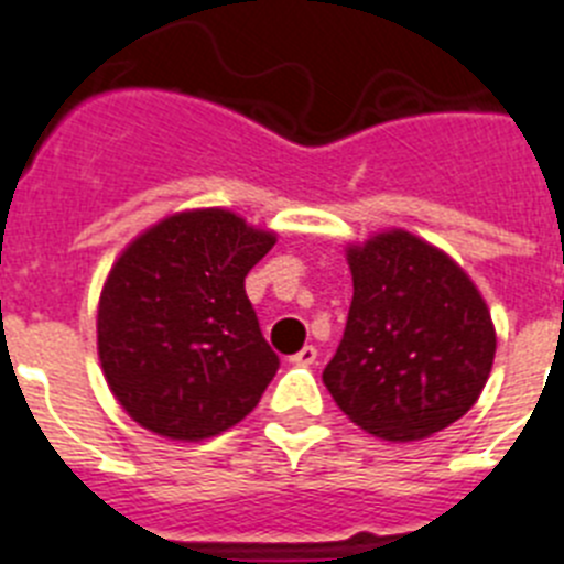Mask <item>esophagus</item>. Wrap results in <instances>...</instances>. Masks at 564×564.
Segmentation results:
<instances>
[{
	"label": "esophagus",
	"instance_id": "34e87169",
	"mask_svg": "<svg viewBox=\"0 0 564 564\" xmlns=\"http://www.w3.org/2000/svg\"><path fill=\"white\" fill-rule=\"evenodd\" d=\"M315 358H318V349L312 347V344H306L304 349H297V352L292 355L290 361L295 364V367H310V364H315Z\"/></svg>",
	"mask_w": 564,
	"mask_h": 564
}]
</instances>
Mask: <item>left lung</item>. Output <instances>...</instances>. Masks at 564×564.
Returning <instances> with one entry per match:
<instances>
[{"instance_id":"1","label":"left lung","mask_w":564,"mask_h":564,"mask_svg":"<svg viewBox=\"0 0 564 564\" xmlns=\"http://www.w3.org/2000/svg\"><path fill=\"white\" fill-rule=\"evenodd\" d=\"M352 304L324 384L349 421L419 442L479 401L496 355L485 297L451 254L404 229L347 246Z\"/></svg>"}]
</instances>
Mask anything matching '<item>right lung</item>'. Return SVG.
Instances as JSON below:
<instances>
[{
  "label": "right lung",
  "mask_w": 564,
  "mask_h": 564,
  "mask_svg": "<svg viewBox=\"0 0 564 564\" xmlns=\"http://www.w3.org/2000/svg\"><path fill=\"white\" fill-rule=\"evenodd\" d=\"M278 240L229 209H188L137 235L108 272L97 352L140 427L203 442L252 413L278 372L243 281Z\"/></svg>",
  "instance_id": "add662e5"
}]
</instances>
